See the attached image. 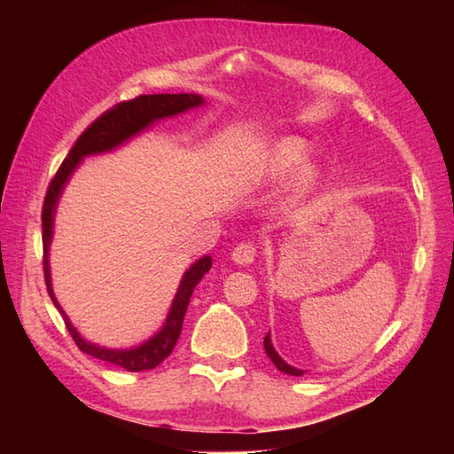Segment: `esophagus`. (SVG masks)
<instances>
[{
  "label": "esophagus",
  "instance_id": "esophagus-1",
  "mask_svg": "<svg viewBox=\"0 0 454 454\" xmlns=\"http://www.w3.org/2000/svg\"><path fill=\"white\" fill-rule=\"evenodd\" d=\"M258 256V248L254 242H240L232 250V260L236 264H252Z\"/></svg>",
  "mask_w": 454,
  "mask_h": 454
}]
</instances>
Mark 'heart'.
Returning a JSON list of instances; mask_svg holds the SVG:
<instances>
[{
	"label": "heart",
	"mask_w": 454,
	"mask_h": 454,
	"mask_svg": "<svg viewBox=\"0 0 454 454\" xmlns=\"http://www.w3.org/2000/svg\"><path fill=\"white\" fill-rule=\"evenodd\" d=\"M309 145L298 137H284L276 142L266 156V172L274 180L288 178L297 172L309 160ZM301 170V169H300ZM322 184V172L317 166H306L301 173L296 174L290 188V200L294 204L306 202V200L317 194Z\"/></svg>",
	"instance_id": "obj_1"
}]
</instances>
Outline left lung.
Returning a JSON list of instances; mask_svg holds the SVG:
<instances>
[{
	"label": "left lung",
	"instance_id": "obj_1",
	"mask_svg": "<svg viewBox=\"0 0 454 454\" xmlns=\"http://www.w3.org/2000/svg\"><path fill=\"white\" fill-rule=\"evenodd\" d=\"M264 350H266L268 358L272 360V363L276 364V368H278L280 372H286V374H292V376H302V374H304L302 371H298V368H294V366H288V364L284 363V360L278 356V352H276V350H274V347H272L270 333H268V334L264 336Z\"/></svg>",
	"mask_w": 454,
	"mask_h": 454
}]
</instances>
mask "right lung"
Here are the masks:
<instances>
[{
    "label": "right lung",
    "mask_w": 454,
    "mask_h": 454,
    "mask_svg": "<svg viewBox=\"0 0 454 454\" xmlns=\"http://www.w3.org/2000/svg\"><path fill=\"white\" fill-rule=\"evenodd\" d=\"M202 104V98L196 94H152V96H137L134 99H128V102H120L112 106L110 110H106L102 116L96 118L91 124L83 129L78 140L72 145L70 153H67L64 162L58 168L56 176H53L48 192H45L43 198V208H42V240H43V278L45 286L51 296L53 304L58 306L56 298H53L51 292V282H50V266H48V246L51 240V228H53V210H56V202L59 198V192L64 188L66 180L70 178V174L75 166L80 164V160L88 153H98L112 150L114 145L121 144L128 140L129 136H134L150 126L153 120L174 116V114H180L188 107H194ZM212 268V258L204 256L200 258L198 262L190 268V270L184 274L182 284L178 288V294H176L170 314L166 318V326L160 330V333L150 338L148 342L142 344V347L132 348V350H107L99 348L96 344H90L83 340V338L75 333V328L70 325V320L64 314V322L70 336L74 338L75 347L82 352L94 356L98 360H104V363L116 364L120 368H126L128 372H142V371H152L156 368L166 356H170L174 350L176 342H178L180 333H182V322L184 314H186L188 302L192 292H194L196 284L202 280V276Z\"/></svg>",
    "instance_id": "obj_1"
}]
</instances>
